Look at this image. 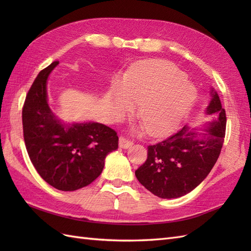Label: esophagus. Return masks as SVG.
I'll return each mask as SVG.
<instances>
[{
  "label": "esophagus",
  "mask_w": 251,
  "mask_h": 251,
  "mask_svg": "<svg viewBox=\"0 0 251 251\" xmlns=\"http://www.w3.org/2000/svg\"><path fill=\"white\" fill-rule=\"evenodd\" d=\"M132 146H133V141L124 137V136H120V137H119V147L121 149H128Z\"/></svg>",
  "instance_id": "obj_1"
}]
</instances>
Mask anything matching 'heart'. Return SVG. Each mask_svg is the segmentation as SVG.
I'll return each instance as SVG.
<instances>
[{
	"label": "heart",
	"instance_id": "b5f03b06",
	"mask_svg": "<svg viewBox=\"0 0 251 251\" xmlns=\"http://www.w3.org/2000/svg\"><path fill=\"white\" fill-rule=\"evenodd\" d=\"M112 104L120 117L139 103L138 115L146 131L160 136L175 130L187 115L196 100V89L173 63L149 62L134 68L126 79L113 83Z\"/></svg>",
	"mask_w": 251,
	"mask_h": 251
}]
</instances>
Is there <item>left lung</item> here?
<instances>
[{"label":"left lung","instance_id":"obj_1","mask_svg":"<svg viewBox=\"0 0 251 251\" xmlns=\"http://www.w3.org/2000/svg\"><path fill=\"white\" fill-rule=\"evenodd\" d=\"M210 95L205 114L214 117L204 132L185 126L170 138L149 146L147 161L135 172L140 183L159 198H179L191 193L217 162L225 137L226 114L214 88Z\"/></svg>","mask_w":251,"mask_h":251}]
</instances>
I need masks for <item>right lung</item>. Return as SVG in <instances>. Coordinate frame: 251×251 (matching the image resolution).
Masks as SVG:
<instances>
[{"label":"right lung","instance_id":"add662e5","mask_svg":"<svg viewBox=\"0 0 251 251\" xmlns=\"http://www.w3.org/2000/svg\"><path fill=\"white\" fill-rule=\"evenodd\" d=\"M53 62L33 81L23 107V132L30 160L40 176L59 191L72 192L100 176L104 159L118 149V136L102 124H65L48 103L47 80Z\"/></svg>","mask_w":251,"mask_h":251}]
</instances>
